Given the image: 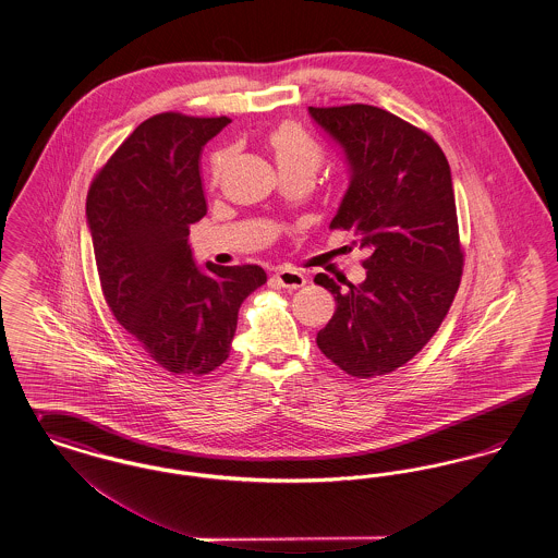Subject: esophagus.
Listing matches in <instances>:
<instances>
[{"instance_id":"esophagus-1","label":"esophagus","mask_w":558,"mask_h":558,"mask_svg":"<svg viewBox=\"0 0 558 558\" xmlns=\"http://www.w3.org/2000/svg\"><path fill=\"white\" fill-rule=\"evenodd\" d=\"M274 280L280 284V287H284V289H301V287H305V276L301 274V271H296V269H291V267H282V269H278L276 274H274Z\"/></svg>"}]
</instances>
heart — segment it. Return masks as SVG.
<instances>
[{
    "instance_id": "b5f03b06",
    "label": "heart",
    "mask_w": 558,
    "mask_h": 558,
    "mask_svg": "<svg viewBox=\"0 0 558 558\" xmlns=\"http://www.w3.org/2000/svg\"><path fill=\"white\" fill-rule=\"evenodd\" d=\"M267 144L276 157L282 175L299 173V175L314 178L324 160V150L318 142L292 121L276 125L267 135ZM228 159H230V150H221L213 157V182H219Z\"/></svg>"
}]
</instances>
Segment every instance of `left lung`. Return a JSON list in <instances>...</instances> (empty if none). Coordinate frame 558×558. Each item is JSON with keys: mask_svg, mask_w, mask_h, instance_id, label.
Instances as JSON below:
<instances>
[{"mask_svg": "<svg viewBox=\"0 0 558 558\" xmlns=\"http://www.w3.org/2000/svg\"><path fill=\"white\" fill-rule=\"evenodd\" d=\"M310 117L349 167L330 228L355 232L368 251L360 284L341 291L330 276H316L337 301L316 343L351 376L387 374L428 343L460 287L450 165L428 133L383 108L310 107Z\"/></svg>", "mask_w": 558, "mask_h": 558, "instance_id": "left-lung-1", "label": "left lung"}]
</instances>
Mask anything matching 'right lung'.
Segmentation results:
<instances>
[{"label":"right lung","mask_w":558,"mask_h":558,"mask_svg":"<svg viewBox=\"0 0 558 558\" xmlns=\"http://www.w3.org/2000/svg\"><path fill=\"white\" fill-rule=\"evenodd\" d=\"M228 117L160 112L140 123L87 192V226L108 307L160 368L201 376L221 366L259 266H196L190 226L207 213L205 144Z\"/></svg>","instance_id":"right-lung-1"}]
</instances>
